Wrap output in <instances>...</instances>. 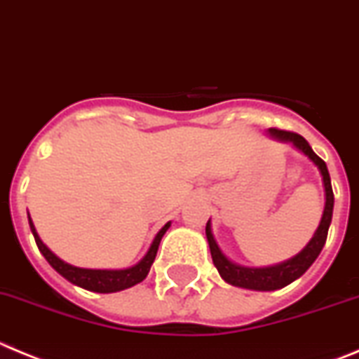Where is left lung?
I'll return each mask as SVG.
<instances>
[{
	"label": "left lung",
	"mask_w": 359,
	"mask_h": 359,
	"mask_svg": "<svg viewBox=\"0 0 359 359\" xmlns=\"http://www.w3.org/2000/svg\"><path fill=\"white\" fill-rule=\"evenodd\" d=\"M268 134L272 135V137H276V140L284 141V143H292L293 147L299 148L304 156H308L309 159L315 163V166L318 168V172H320L322 175V182H324L325 205L320 225H318V229L315 231V234H313V238L309 240V243L306 245L295 257H292V259L264 268H248L232 263V261L225 256L224 252L219 250L218 243H216L215 236H212L211 231V219H209L208 225H205V236H208V243L209 248H211L212 263L218 268L222 279H224L225 283L232 284V286H240V288L247 290H257V292H272V290L284 288V286H288V284L293 283L295 279H299V277L315 263V259L318 257L322 248H324L325 240H327V231L332 219V205H334V195H332L331 177H329L327 166H325L324 161L311 150L308 141H306L302 135L295 134V132L280 130V128H270Z\"/></svg>",
	"instance_id": "left-lung-1"
}]
</instances>
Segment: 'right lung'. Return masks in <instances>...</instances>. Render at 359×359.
<instances>
[{"mask_svg": "<svg viewBox=\"0 0 359 359\" xmlns=\"http://www.w3.org/2000/svg\"><path fill=\"white\" fill-rule=\"evenodd\" d=\"M28 224H30L32 234L35 238V243H37L39 250L46 257L48 263L64 277L69 283L76 284L80 288L89 290V292H96V293H114V292H121V290H127L134 284L141 283L144 277L148 276L150 272V266L154 263L157 256V248H159L161 240H163L164 232L168 231L170 227V222L157 232L156 240L151 241L150 248H148L147 256L140 261L137 264L130 268H125V270H91V268H79L73 266V264L66 263L60 257H57L46 245L43 243V240L39 238L37 231L34 227V222H32L30 215H28Z\"/></svg>", "mask_w": 359, "mask_h": 359, "instance_id": "obj_1", "label": "right lung"}]
</instances>
